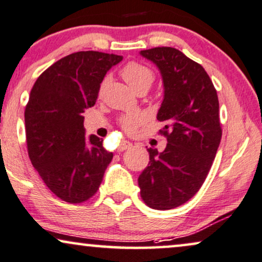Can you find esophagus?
<instances>
[{
	"instance_id": "34e87169",
	"label": "esophagus",
	"mask_w": 262,
	"mask_h": 262,
	"mask_svg": "<svg viewBox=\"0 0 262 262\" xmlns=\"http://www.w3.org/2000/svg\"><path fill=\"white\" fill-rule=\"evenodd\" d=\"M132 147V142L129 141H125V140H122L120 142V145H118V151H125V149L130 148Z\"/></svg>"
}]
</instances>
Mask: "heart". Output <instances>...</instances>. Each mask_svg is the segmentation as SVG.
I'll use <instances>...</instances> for the list:
<instances>
[{"label": "heart", "mask_w": 262, "mask_h": 262, "mask_svg": "<svg viewBox=\"0 0 262 262\" xmlns=\"http://www.w3.org/2000/svg\"><path fill=\"white\" fill-rule=\"evenodd\" d=\"M121 75L135 92L139 90H148L152 85L153 80H155V73H153L152 69L148 66L139 63V62H129V63L125 64L122 68ZM142 120L144 118H142L141 115L129 114L121 117L120 123L124 130L130 133L141 123Z\"/></svg>", "instance_id": "b5f03b06"}]
</instances>
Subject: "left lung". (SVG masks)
Instances as JSON below:
<instances>
[{
    "instance_id": "obj_1",
    "label": "left lung",
    "mask_w": 262,
    "mask_h": 262,
    "mask_svg": "<svg viewBox=\"0 0 262 262\" xmlns=\"http://www.w3.org/2000/svg\"><path fill=\"white\" fill-rule=\"evenodd\" d=\"M158 67L164 99L157 120L167 144L147 148L149 163L139 176L142 200L155 210H171L194 196L205 182L221 144L217 91L210 76L183 52L162 47L140 51Z\"/></svg>"
}]
</instances>
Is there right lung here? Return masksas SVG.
I'll list each match as a JSON object with an SVG mask.
<instances>
[{
  "label": "right lung",
  "instance_id": "add662e5",
  "mask_svg": "<svg viewBox=\"0 0 262 262\" xmlns=\"http://www.w3.org/2000/svg\"><path fill=\"white\" fill-rule=\"evenodd\" d=\"M122 56L79 51L40 74L25 109L31 163L61 200L80 204L97 193L113 152L96 135L85 137L83 116L93 106L107 71Z\"/></svg>",
  "mask_w": 262,
  "mask_h": 262
}]
</instances>
